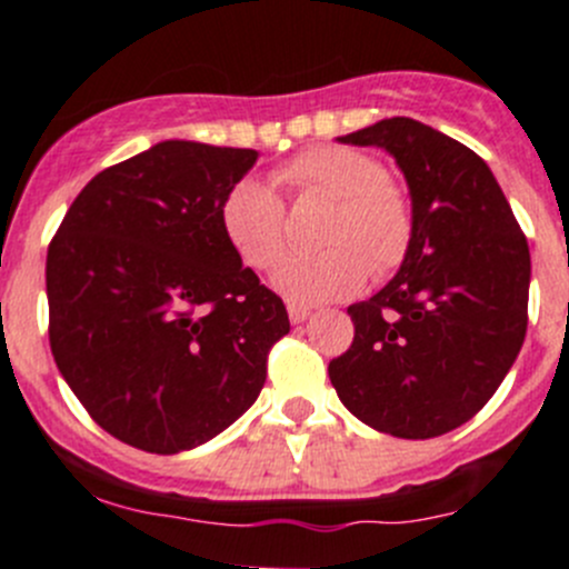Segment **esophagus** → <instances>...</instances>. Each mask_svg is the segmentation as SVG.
Listing matches in <instances>:
<instances>
[{"instance_id":"esophagus-1","label":"esophagus","mask_w":569,"mask_h":569,"mask_svg":"<svg viewBox=\"0 0 569 569\" xmlns=\"http://www.w3.org/2000/svg\"><path fill=\"white\" fill-rule=\"evenodd\" d=\"M309 315H311V311L306 309V306H295V302H291V306H289L291 326H300V322H306V320H309Z\"/></svg>"}]
</instances>
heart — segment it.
<instances>
[{
	"instance_id": "heart-1",
	"label": "heart",
	"mask_w": 569,
	"mask_h": 569,
	"mask_svg": "<svg viewBox=\"0 0 569 569\" xmlns=\"http://www.w3.org/2000/svg\"><path fill=\"white\" fill-rule=\"evenodd\" d=\"M297 193H320L337 201L317 252L280 260L272 286L297 306H320L357 295L370 278L405 263L416 238V212L405 188L387 179L385 164L359 148L317 146L297 153L278 171ZM221 227L238 258L252 269H269L286 249V207L278 190L247 177L227 190Z\"/></svg>"
}]
</instances>
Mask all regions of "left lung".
Returning <instances> with one entry per match:
<instances>
[{
  "mask_svg": "<svg viewBox=\"0 0 569 569\" xmlns=\"http://www.w3.org/2000/svg\"><path fill=\"white\" fill-rule=\"evenodd\" d=\"M396 159L416 238L396 278L348 309L353 345L328 365L339 401L392 438L427 440L475 418L528 331L530 249L491 168L410 117L337 137Z\"/></svg>",
  "mask_w": 569,
  "mask_h": 569,
  "instance_id": "1",
  "label": "left lung"
}]
</instances>
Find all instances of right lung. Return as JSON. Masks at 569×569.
Masks as SVG:
<instances>
[{"instance_id": "right-lung-1", "label": "right lung", "mask_w": 569, "mask_h": 569, "mask_svg": "<svg viewBox=\"0 0 569 569\" xmlns=\"http://www.w3.org/2000/svg\"><path fill=\"white\" fill-rule=\"evenodd\" d=\"M254 162L252 148L157 142L100 171L47 249L58 370L98 427L142 452H188L236 423L289 333L283 300L221 227Z\"/></svg>"}]
</instances>
